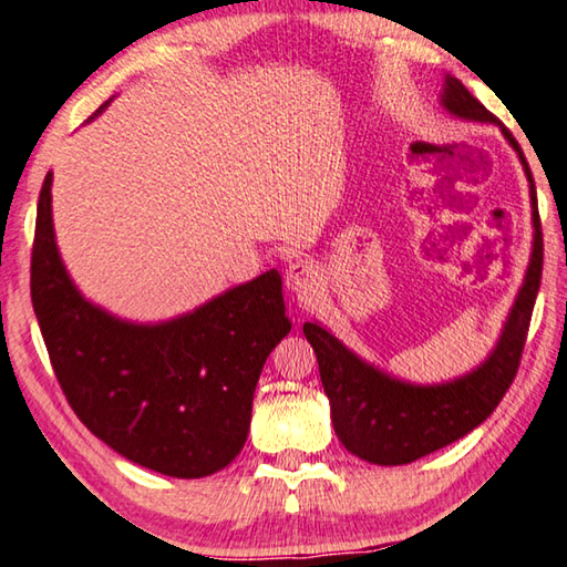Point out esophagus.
<instances>
[{
    "instance_id": "esophagus-1",
    "label": "esophagus",
    "mask_w": 567,
    "mask_h": 567,
    "mask_svg": "<svg viewBox=\"0 0 567 567\" xmlns=\"http://www.w3.org/2000/svg\"><path fill=\"white\" fill-rule=\"evenodd\" d=\"M285 282L292 292H297L300 297H312L317 292L319 277H317V270L312 262L295 260V262H290V267H287Z\"/></svg>"
}]
</instances>
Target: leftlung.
I'll return each mask as SVG.
<instances>
[{
    "label": "left lung",
    "mask_w": 567,
    "mask_h": 567,
    "mask_svg": "<svg viewBox=\"0 0 567 567\" xmlns=\"http://www.w3.org/2000/svg\"><path fill=\"white\" fill-rule=\"evenodd\" d=\"M444 106L454 116L468 121L498 123L503 136L518 151L530 183L533 200V257L528 265L526 282H523L518 300L513 305L511 317L503 329L498 347L493 349L488 362L476 372L456 382L441 386H411L396 379H389L374 367L364 364L349 349L315 322H307L302 332L312 344L322 377L324 394L332 404L334 434L342 441L349 454L379 466H401L426 454L454 444L468 431L483 424L508 386L518 374L523 347H526L533 305L538 297L543 272V230L538 200H535V183L526 156L513 138V133L493 116V113L461 84L458 79L446 76Z\"/></svg>",
    "instance_id": "obj_1"
}]
</instances>
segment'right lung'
<instances>
[{
	"label": "right lung",
	"instance_id": "add662e5",
	"mask_svg": "<svg viewBox=\"0 0 567 567\" xmlns=\"http://www.w3.org/2000/svg\"><path fill=\"white\" fill-rule=\"evenodd\" d=\"M32 305L56 382L84 426L128 461L176 478L210 476L240 454L265 359L292 327L277 270L156 327L89 305L59 260L51 173L37 205Z\"/></svg>",
	"mask_w": 567,
	"mask_h": 567
}]
</instances>
